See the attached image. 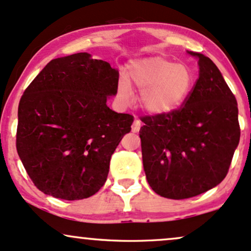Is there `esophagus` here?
<instances>
[{
	"label": "esophagus",
	"mask_w": 251,
	"mask_h": 251,
	"mask_svg": "<svg viewBox=\"0 0 251 251\" xmlns=\"http://www.w3.org/2000/svg\"><path fill=\"white\" fill-rule=\"evenodd\" d=\"M140 129H141V121L138 119H135L134 123H132L131 126V130L132 132H138L140 131Z\"/></svg>",
	"instance_id": "1"
}]
</instances>
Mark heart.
Instances as JSON below:
<instances>
[{
  "label": "heart",
  "instance_id": "heart-1",
  "mask_svg": "<svg viewBox=\"0 0 251 251\" xmlns=\"http://www.w3.org/2000/svg\"><path fill=\"white\" fill-rule=\"evenodd\" d=\"M128 77L141 91L142 108L155 115L172 113L181 107L194 81L189 67L160 56L134 62L129 68ZM119 94L123 101L130 100L131 87L126 77L120 79Z\"/></svg>",
  "mask_w": 251,
  "mask_h": 251
}]
</instances>
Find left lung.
<instances>
[{
  "instance_id": "1",
  "label": "left lung",
  "mask_w": 251,
  "mask_h": 251,
  "mask_svg": "<svg viewBox=\"0 0 251 251\" xmlns=\"http://www.w3.org/2000/svg\"><path fill=\"white\" fill-rule=\"evenodd\" d=\"M199 58L200 75L183 104L168 114L141 117L143 168L160 196L189 199L225 179L240 142L237 102L219 68Z\"/></svg>"
}]
</instances>
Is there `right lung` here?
I'll use <instances>...</instances> for the list:
<instances>
[{"instance_id": "right-lung-1", "label": "right lung", "mask_w": 251, "mask_h": 251, "mask_svg": "<svg viewBox=\"0 0 251 251\" xmlns=\"http://www.w3.org/2000/svg\"><path fill=\"white\" fill-rule=\"evenodd\" d=\"M117 85L119 72L87 52L51 60L28 85L16 149L38 190L75 201L103 187L111 155L134 122L107 105Z\"/></svg>"}]
</instances>
